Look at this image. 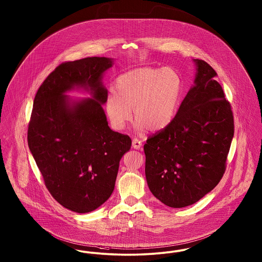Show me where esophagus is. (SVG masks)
Returning a JSON list of instances; mask_svg holds the SVG:
<instances>
[{
  "label": "esophagus",
  "instance_id": "esophagus-1",
  "mask_svg": "<svg viewBox=\"0 0 262 262\" xmlns=\"http://www.w3.org/2000/svg\"><path fill=\"white\" fill-rule=\"evenodd\" d=\"M141 146H142V142H141L139 139H137V138H134V139H133V147H134L135 149L140 150Z\"/></svg>",
  "mask_w": 262,
  "mask_h": 262
}]
</instances>
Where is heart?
I'll return each instance as SVG.
<instances>
[{"label": "heart", "instance_id": "b5f03b06", "mask_svg": "<svg viewBox=\"0 0 262 262\" xmlns=\"http://www.w3.org/2000/svg\"><path fill=\"white\" fill-rule=\"evenodd\" d=\"M182 96V79L172 68L143 67L120 75L105 101L111 126L125 128L133 119L140 132L168 127L176 119Z\"/></svg>", "mask_w": 262, "mask_h": 262}]
</instances>
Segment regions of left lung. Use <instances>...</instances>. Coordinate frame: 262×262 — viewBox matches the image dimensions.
Returning <instances> with one entry per match:
<instances>
[{
    "label": "left lung",
    "mask_w": 262,
    "mask_h": 262,
    "mask_svg": "<svg viewBox=\"0 0 262 262\" xmlns=\"http://www.w3.org/2000/svg\"><path fill=\"white\" fill-rule=\"evenodd\" d=\"M193 61L194 84L176 119L144 144L148 187L176 209L195 204L219 184L234 136L230 103L217 74L206 61Z\"/></svg>",
    "instance_id": "left-lung-1"
}]
</instances>
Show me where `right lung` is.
Returning a JSON list of instances; mask_svg holds the SVG:
<instances>
[{"mask_svg":"<svg viewBox=\"0 0 262 262\" xmlns=\"http://www.w3.org/2000/svg\"><path fill=\"white\" fill-rule=\"evenodd\" d=\"M113 58L86 57L60 64L39 88L28 127V145L54 199L86 213L99 208L115 187L120 160L129 136L113 132L102 105L108 92L104 73ZM73 89L92 98L73 99Z\"/></svg>","mask_w":262,"mask_h":262,"instance_id":"add662e5","label":"right lung"}]
</instances>
